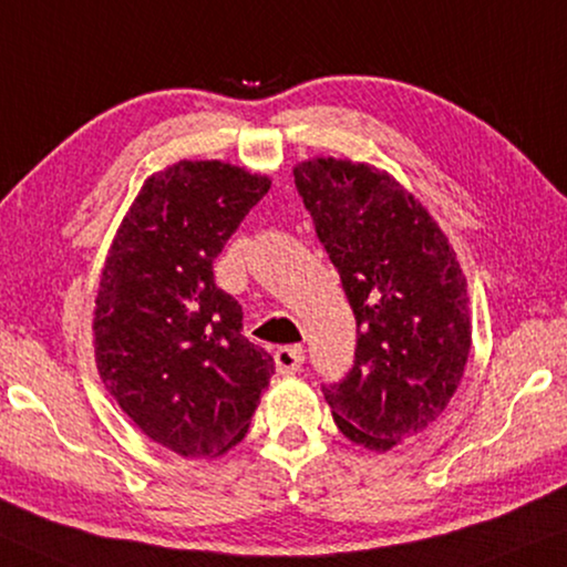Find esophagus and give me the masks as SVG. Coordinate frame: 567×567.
<instances>
[{
  "label": "esophagus",
  "mask_w": 567,
  "mask_h": 567,
  "mask_svg": "<svg viewBox=\"0 0 567 567\" xmlns=\"http://www.w3.org/2000/svg\"><path fill=\"white\" fill-rule=\"evenodd\" d=\"M302 362H306V352H302V347L292 344V347H280L275 352V364L277 370H280L282 374H292L298 372Z\"/></svg>",
  "instance_id": "1"
}]
</instances>
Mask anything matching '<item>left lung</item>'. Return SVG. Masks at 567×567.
<instances>
[{
  "instance_id": "obj_1",
  "label": "left lung",
  "mask_w": 567,
  "mask_h": 567,
  "mask_svg": "<svg viewBox=\"0 0 567 567\" xmlns=\"http://www.w3.org/2000/svg\"><path fill=\"white\" fill-rule=\"evenodd\" d=\"M357 321L354 367L323 388L349 442L388 452L442 416L465 374L467 280L424 205L393 174L352 158L292 166Z\"/></svg>"
}]
</instances>
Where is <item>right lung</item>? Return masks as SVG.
Returning a JSON list of instances; mask_svg holds the SVG:
<instances>
[{
  "instance_id": "1",
  "label": "right lung",
  "mask_w": 567,
  "mask_h": 567,
  "mask_svg": "<svg viewBox=\"0 0 567 567\" xmlns=\"http://www.w3.org/2000/svg\"><path fill=\"white\" fill-rule=\"evenodd\" d=\"M272 179L220 158H179L146 177L110 244L94 298V362L151 442L220 457L249 432L275 374L244 337L213 261Z\"/></svg>"
}]
</instances>
